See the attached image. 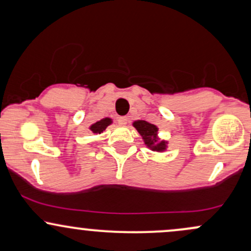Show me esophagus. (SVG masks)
I'll return each mask as SVG.
<instances>
[{
	"label": "esophagus",
	"mask_w": 251,
	"mask_h": 251,
	"mask_svg": "<svg viewBox=\"0 0 251 251\" xmlns=\"http://www.w3.org/2000/svg\"><path fill=\"white\" fill-rule=\"evenodd\" d=\"M128 122V118L127 117H120L119 118V124L120 125H126Z\"/></svg>",
	"instance_id": "obj_1"
}]
</instances>
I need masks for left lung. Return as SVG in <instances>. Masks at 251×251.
<instances>
[{
	"mask_svg": "<svg viewBox=\"0 0 251 251\" xmlns=\"http://www.w3.org/2000/svg\"><path fill=\"white\" fill-rule=\"evenodd\" d=\"M132 125L139 132V134L142 135L146 148L154 152L166 151L169 143L166 140L160 139L159 135H158L159 128L157 126L153 125V124L145 122V120H134Z\"/></svg>",
	"mask_w": 251,
	"mask_h": 251,
	"instance_id": "left-lung-1",
	"label": "left lung"
}]
</instances>
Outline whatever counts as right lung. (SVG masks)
<instances>
[{
    "instance_id": "add662e5",
    "label": "right lung",
    "mask_w": 251,
    "mask_h": 251,
    "mask_svg": "<svg viewBox=\"0 0 251 251\" xmlns=\"http://www.w3.org/2000/svg\"><path fill=\"white\" fill-rule=\"evenodd\" d=\"M112 123H113V120H112L111 118H103V119L99 120V122H97L96 124H92V125L89 126V129H91L94 134H100L102 133V132L107 128V126L111 125Z\"/></svg>"
}]
</instances>
